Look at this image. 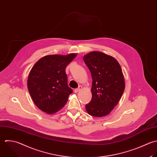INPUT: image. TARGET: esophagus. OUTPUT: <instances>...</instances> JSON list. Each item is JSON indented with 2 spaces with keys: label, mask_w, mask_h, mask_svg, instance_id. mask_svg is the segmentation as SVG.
Returning <instances> with one entry per match:
<instances>
[{
  "label": "esophagus",
  "mask_w": 157,
  "mask_h": 157,
  "mask_svg": "<svg viewBox=\"0 0 157 157\" xmlns=\"http://www.w3.org/2000/svg\"><path fill=\"white\" fill-rule=\"evenodd\" d=\"M81 89H82V87H81V86H79V87H78V88L75 89L74 91H75V93H77V92H78L79 91H80Z\"/></svg>",
  "instance_id": "1"
}]
</instances>
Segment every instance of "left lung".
I'll return each instance as SVG.
<instances>
[{
    "label": "left lung",
    "mask_w": 157,
    "mask_h": 157,
    "mask_svg": "<svg viewBox=\"0 0 157 157\" xmlns=\"http://www.w3.org/2000/svg\"><path fill=\"white\" fill-rule=\"evenodd\" d=\"M83 59L92 78V97L86 105V111L92 116H106L117 105L125 90L122 68L114 57L99 51H92Z\"/></svg>",
    "instance_id": "obj_1"
}]
</instances>
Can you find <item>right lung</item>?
<instances>
[{
	"label": "right lung",
	"mask_w": 157,
	"mask_h": 157,
	"mask_svg": "<svg viewBox=\"0 0 157 157\" xmlns=\"http://www.w3.org/2000/svg\"><path fill=\"white\" fill-rule=\"evenodd\" d=\"M76 54L48 55L38 60L32 68L27 79V87L36 107L52 114L60 110L73 92L67 84V66Z\"/></svg>",
	"instance_id": "add662e5"
}]
</instances>
